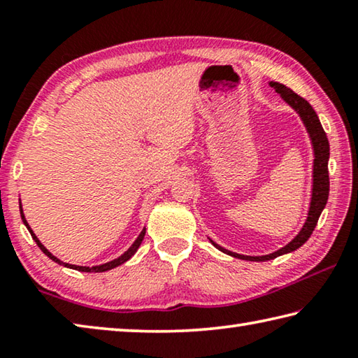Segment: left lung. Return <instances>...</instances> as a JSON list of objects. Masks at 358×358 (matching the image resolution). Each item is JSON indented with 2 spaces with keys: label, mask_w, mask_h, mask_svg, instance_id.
Here are the masks:
<instances>
[{
  "label": "left lung",
  "mask_w": 358,
  "mask_h": 358,
  "mask_svg": "<svg viewBox=\"0 0 358 358\" xmlns=\"http://www.w3.org/2000/svg\"><path fill=\"white\" fill-rule=\"evenodd\" d=\"M270 87L275 88L276 93H280L281 98L287 102V104L294 108V110L299 113L300 120L305 124L308 136H310V141L313 145V187H311V201H310V208H308V216L306 221L300 229V232L295 235V237L289 241L286 246L280 248V250L270 254H265V256H243V254H237L226 250V248L220 246L215 243L213 240L210 238L211 245L217 250L222 251L224 254H229V256L243 259V260H252V262H264V260H271L278 256H282V254L292 252L305 243V241L311 237L314 227L319 221V216L325 208L327 201H329V191H330V181H329V157H330V145L329 138H327L325 131L320 124L317 113L314 112V108L308 101H305L292 90L287 88L286 85L278 83V82H270Z\"/></svg>",
  "instance_id": "obj_1"
}]
</instances>
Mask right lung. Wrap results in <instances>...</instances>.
I'll list each match as a JSON object with an SVG mask.
<instances>
[{
	"mask_svg": "<svg viewBox=\"0 0 358 358\" xmlns=\"http://www.w3.org/2000/svg\"><path fill=\"white\" fill-rule=\"evenodd\" d=\"M20 216H22V221H23V224H25L27 226V229L29 230V234H31V237H33V240L36 241V245H38L39 248H41V251L45 254L47 257H50L53 262H57V264H59V265H63V266H68V268H72V270H78V271H87V273H102V271H107V270H112V268H115V266H118V265H121V264H124L126 260H129L132 256H134L136 254V251L138 250V246H141V243H142V240H143V237H145V229L142 230L141 234H138V237L136 238V241L134 243H132L131 246H129V250L128 251H124L123 254H121L120 257H117V259H113V260H110V262H107V264H101V265H94V266H82V265H72V264H66V262H63V260H59L58 257H55L53 256V254L47 250V248L41 243L39 241V238L36 237V234L33 232L31 230V227H29V224L27 222V220H25V215H23V210H22V203H20Z\"/></svg>",
	"mask_w": 358,
	"mask_h": 358,
	"instance_id": "add662e5",
	"label": "right lung"
}]
</instances>
